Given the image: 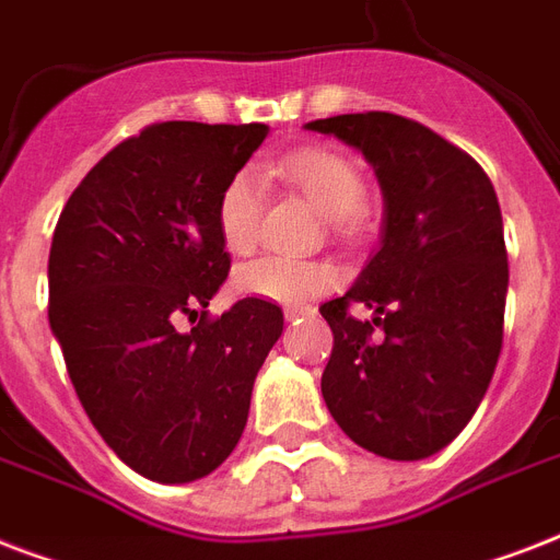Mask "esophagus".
Here are the masks:
<instances>
[{"label":"esophagus","mask_w":560,"mask_h":560,"mask_svg":"<svg viewBox=\"0 0 560 560\" xmlns=\"http://www.w3.org/2000/svg\"><path fill=\"white\" fill-rule=\"evenodd\" d=\"M305 314H314V311H311V307H299V305L284 307V319H296V316H305Z\"/></svg>","instance_id":"1"}]
</instances>
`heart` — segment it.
I'll return each instance as SVG.
<instances>
[{"instance_id": "b5f03b06", "label": "heart", "mask_w": 560, "mask_h": 560, "mask_svg": "<svg viewBox=\"0 0 560 560\" xmlns=\"http://www.w3.org/2000/svg\"><path fill=\"white\" fill-rule=\"evenodd\" d=\"M288 186L296 188L331 229L342 237L360 235L363 220L360 209L366 202V179L354 162L340 151L305 148L272 165ZM264 188L255 174L237 171L229 177L218 197V232L229 253L246 255L261 235ZM340 279L337 267L328 261H290L279 255H264L241 264L235 270V288L244 296L267 299L279 305H302L331 290Z\"/></svg>"}]
</instances>
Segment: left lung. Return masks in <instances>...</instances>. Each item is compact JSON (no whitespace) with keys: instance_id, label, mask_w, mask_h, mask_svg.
Instances as JSON below:
<instances>
[{"instance_id":"obj_1","label":"left lung","mask_w":560,"mask_h":560,"mask_svg":"<svg viewBox=\"0 0 560 560\" xmlns=\"http://www.w3.org/2000/svg\"><path fill=\"white\" fill-rule=\"evenodd\" d=\"M307 130L358 148L386 200L381 249L319 307L334 331L323 398L369 453L427 459L465 430L503 349L509 255L494 186L468 153L395 113ZM354 304L373 319L358 320Z\"/></svg>"}]
</instances>
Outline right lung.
Returning a JSON list of instances; mask_svg holds the SVG:
<instances>
[{
	"mask_svg": "<svg viewBox=\"0 0 560 560\" xmlns=\"http://www.w3.org/2000/svg\"><path fill=\"white\" fill-rule=\"evenodd\" d=\"M267 133L148 125L81 179L55 226L48 325L66 372L101 439L153 482H194L235 451L284 328L264 299L206 311L229 276L218 197Z\"/></svg>",
	"mask_w": 560,
	"mask_h": 560,
	"instance_id": "right-lung-1",
	"label": "right lung"
}]
</instances>
